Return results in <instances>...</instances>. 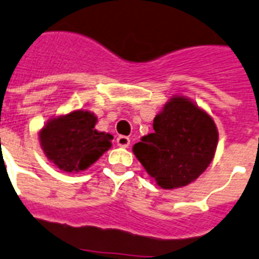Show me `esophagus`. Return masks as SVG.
Listing matches in <instances>:
<instances>
[{
    "label": "esophagus",
    "mask_w": 259,
    "mask_h": 259,
    "mask_svg": "<svg viewBox=\"0 0 259 259\" xmlns=\"http://www.w3.org/2000/svg\"><path fill=\"white\" fill-rule=\"evenodd\" d=\"M116 143L119 147L127 148L128 145H130V143H131V140H130V138H127V136H119V138L116 139Z\"/></svg>",
    "instance_id": "1"
}]
</instances>
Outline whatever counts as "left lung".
Returning a JSON list of instances; mask_svg holds the SVG:
<instances>
[{
	"label": "left lung",
	"instance_id": "8db88e82",
	"mask_svg": "<svg viewBox=\"0 0 259 259\" xmlns=\"http://www.w3.org/2000/svg\"><path fill=\"white\" fill-rule=\"evenodd\" d=\"M153 130L134 145V153L160 187H185L208 168L219 132L213 119L191 100L170 99L156 115Z\"/></svg>",
	"mask_w": 259,
	"mask_h": 259
}]
</instances>
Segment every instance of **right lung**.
Here are the masks:
<instances>
[{
  "mask_svg": "<svg viewBox=\"0 0 259 259\" xmlns=\"http://www.w3.org/2000/svg\"><path fill=\"white\" fill-rule=\"evenodd\" d=\"M96 116L74 111L53 119L39 132L40 144L51 163L65 172L89 168L111 147L112 136L94 130Z\"/></svg>",
  "mask_w": 259,
  "mask_h": 259,
  "instance_id": "1",
  "label": "right lung"
}]
</instances>
